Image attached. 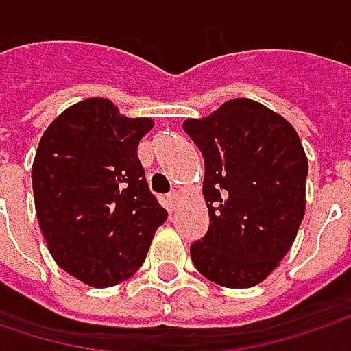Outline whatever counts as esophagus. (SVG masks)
<instances>
[{
	"label": "esophagus",
	"mask_w": 351,
	"mask_h": 351,
	"mask_svg": "<svg viewBox=\"0 0 351 351\" xmlns=\"http://www.w3.org/2000/svg\"><path fill=\"white\" fill-rule=\"evenodd\" d=\"M180 198H182V196H180L178 191H173V193L169 195V204H171V208H173V210H175L176 206L180 204Z\"/></svg>",
	"instance_id": "obj_1"
}]
</instances>
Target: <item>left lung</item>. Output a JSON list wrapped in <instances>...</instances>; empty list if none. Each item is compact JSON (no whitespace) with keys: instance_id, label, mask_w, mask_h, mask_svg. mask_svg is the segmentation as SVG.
<instances>
[{"instance_id":"8db88e82","label":"left lung","mask_w":351,"mask_h":351,"mask_svg":"<svg viewBox=\"0 0 351 351\" xmlns=\"http://www.w3.org/2000/svg\"><path fill=\"white\" fill-rule=\"evenodd\" d=\"M182 129L204 156L210 226L191 246L196 270L224 288L270 276L306 213L308 158L296 129L252 99H232Z\"/></svg>"}]
</instances>
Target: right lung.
I'll use <instances>...</instances> for the list:
<instances>
[{"label":"right lung","mask_w":351,"mask_h":351,"mask_svg":"<svg viewBox=\"0 0 351 351\" xmlns=\"http://www.w3.org/2000/svg\"><path fill=\"white\" fill-rule=\"evenodd\" d=\"M153 125L91 97L65 109L39 141L32 167L37 222L53 260L87 286L131 278L167 220L136 156Z\"/></svg>","instance_id":"obj_1"}]
</instances>
